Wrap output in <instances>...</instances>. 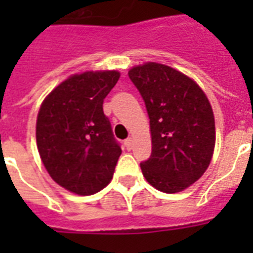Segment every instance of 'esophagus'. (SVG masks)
<instances>
[{"instance_id":"34e87169","label":"esophagus","mask_w":253,"mask_h":253,"mask_svg":"<svg viewBox=\"0 0 253 253\" xmlns=\"http://www.w3.org/2000/svg\"><path fill=\"white\" fill-rule=\"evenodd\" d=\"M125 146H126L127 150H131V148H132V139H131V138H127L126 141H125Z\"/></svg>"}]
</instances>
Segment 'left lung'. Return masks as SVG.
Instances as JSON below:
<instances>
[{
	"label": "left lung",
	"instance_id": "left-lung-1",
	"mask_svg": "<svg viewBox=\"0 0 253 253\" xmlns=\"http://www.w3.org/2000/svg\"><path fill=\"white\" fill-rule=\"evenodd\" d=\"M128 77L150 119L152 154L141 163L145 179L168 194L186 190L205 173L215 145L206 94L194 80L161 63L132 67Z\"/></svg>",
	"mask_w": 253,
	"mask_h": 253
}]
</instances>
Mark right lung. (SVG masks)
Segmentation results:
<instances>
[{"label": "right lung", "instance_id": "right-lung-1", "mask_svg": "<svg viewBox=\"0 0 253 253\" xmlns=\"http://www.w3.org/2000/svg\"><path fill=\"white\" fill-rule=\"evenodd\" d=\"M119 73L85 72L59 84L42 104L36 143L52 180L78 195H92L112 179L122 153L103 101Z\"/></svg>", "mask_w": 253, "mask_h": 253}]
</instances>
